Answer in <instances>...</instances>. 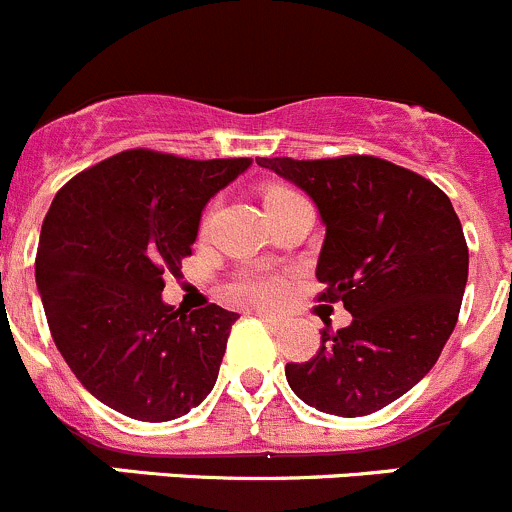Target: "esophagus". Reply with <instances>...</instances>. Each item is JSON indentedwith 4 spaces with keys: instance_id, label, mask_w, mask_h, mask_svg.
I'll return each mask as SVG.
<instances>
[{
    "instance_id": "obj_1",
    "label": "esophagus",
    "mask_w": 512,
    "mask_h": 512,
    "mask_svg": "<svg viewBox=\"0 0 512 512\" xmlns=\"http://www.w3.org/2000/svg\"><path fill=\"white\" fill-rule=\"evenodd\" d=\"M254 316L261 318V321H266L268 326H278V323H281V318H278L276 313L266 311V308H254Z\"/></svg>"
}]
</instances>
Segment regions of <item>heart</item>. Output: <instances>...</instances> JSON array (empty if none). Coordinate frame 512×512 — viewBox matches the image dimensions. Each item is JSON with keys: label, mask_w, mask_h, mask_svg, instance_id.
Returning <instances> with one entry per match:
<instances>
[{"label": "heart", "mask_w": 512, "mask_h": 512, "mask_svg": "<svg viewBox=\"0 0 512 512\" xmlns=\"http://www.w3.org/2000/svg\"><path fill=\"white\" fill-rule=\"evenodd\" d=\"M293 196L298 194L286 189V186H268V189L263 191V206L278 204V201L293 199ZM231 291L239 298H246V301H276L283 293V281L268 271H249L244 273V276L236 278Z\"/></svg>", "instance_id": "obj_1"}]
</instances>
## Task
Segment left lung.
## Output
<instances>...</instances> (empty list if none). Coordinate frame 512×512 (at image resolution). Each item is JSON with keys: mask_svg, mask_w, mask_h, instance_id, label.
Wrapping results in <instances>:
<instances>
[{"mask_svg": "<svg viewBox=\"0 0 512 512\" xmlns=\"http://www.w3.org/2000/svg\"><path fill=\"white\" fill-rule=\"evenodd\" d=\"M306 191L326 239L318 301L351 326L321 333L306 363H286L291 391L311 408L356 418L411 391L453 333L468 281V244L448 196L416 171L366 154L296 161L256 159Z\"/></svg>", "mask_w": 512, "mask_h": 512, "instance_id": "8db88e82", "label": "left lung"}]
</instances>
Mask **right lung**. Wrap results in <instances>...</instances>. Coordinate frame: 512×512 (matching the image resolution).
<instances>
[{"mask_svg": "<svg viewBox=\"0 0 512 512\" xmlns=\"http://www.w3.org/2000/svg\"><path fill=\"white\" fill-rule=\"evenodd\" d=\"M251 159L129 149L59 189L39 236L37 288L54 343L104 406L146 423L186 416L214 388L239 313L161 301L201 211Z\"/></svg>", "mask_w": 512, "mask_h": 512, "instance_id": "1", "label": "right lung"}]
</instances>
